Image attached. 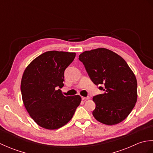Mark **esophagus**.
I'll return each mask as SVG.
<instances>
[{
  "label": "esophagus",
  "mask_w": 153,
  "mask_h": 153,
  "mask_svg": "<svg viewBox=\"0 0 153 153\" xmlns=\"http://www.w3.org/2000/svg\"><path fill=\"white\" fill-rule=\"evenodd\" d=\"M90 99L89 97H82V99L84 100H89Z\"/></svg>",
  "instance_id": "esophagus-1"
}]
</instances>
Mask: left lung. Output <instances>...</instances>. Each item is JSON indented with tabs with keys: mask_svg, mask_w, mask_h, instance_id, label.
Returning a JSON list of instances; mask_svg holds the SVG:
<instances>
[{
	"mask_svg": "<svg viewBox=\"0 0 153 153\" xmlns=\"http://www.w3.org/2000/svg\"><path fill=\"white\" fill-rule=\"evenodd\" d=\"M90 78L103 90L93 97L96 107L93 115L99 122L112 126L124 120L137 99L134 73L123 58L105 48L86 51L79 54Z\"/></svg>",
	"mask_w": 153,
	"mask_h": 153,
	"instance_id": "8db88e82",
	"label": "left lung"
}]
</instances>
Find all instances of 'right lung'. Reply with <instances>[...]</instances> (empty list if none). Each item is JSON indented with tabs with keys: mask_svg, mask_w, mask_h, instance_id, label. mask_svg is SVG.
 Listing matches in <instances>:
<instances>
[{
	"mask_svg": "<svg viewBox=\"0 0 153 153\" xmlns=\"http://www.w3.org/2000/svg\"><path fill=\"white\" fill-rule=\"evenodd\" d=\"M76 53L51 51L35 58L25 68L21 81L24 105L37 125L56 129L72 118L82 101L79 95L65 97L64 70L72 62Z\"/></svg>",
	"mask_w": 153,
	"mask_h": 153,
	"instance_id": "1",
	"label": "right lung"
}]
</instances>
